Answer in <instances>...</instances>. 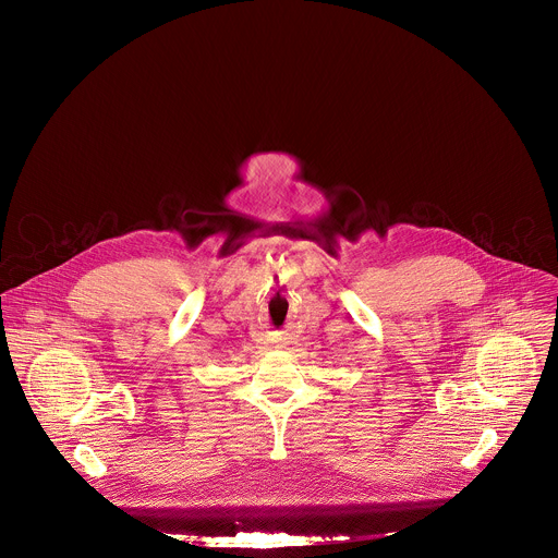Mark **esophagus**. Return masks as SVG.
<instances>
[{"instance_id":"esophagus-1","label":"esophagus","mask_w":558,"mask_h":558,"mask_svg":"<svg viewBox=\"0 0 558 558\" xmlns=\"http://www.w3.org/2000/svg\"><path fill=\"white\" fill-rule=\"evenodd\" d=\"M276 342H278V344H282V338H280V340H276Z\"/></svg>"}]
</instances>
